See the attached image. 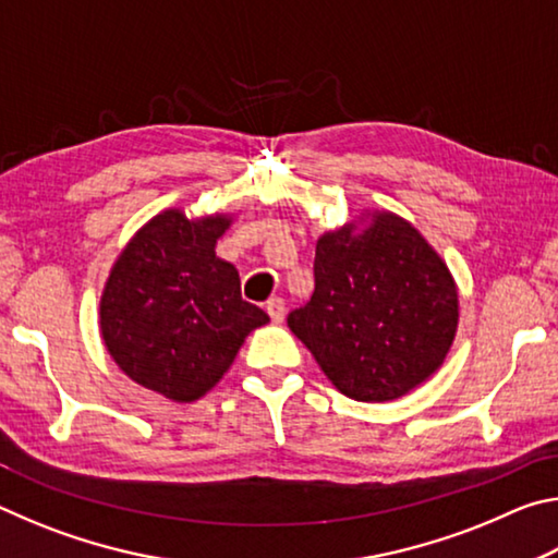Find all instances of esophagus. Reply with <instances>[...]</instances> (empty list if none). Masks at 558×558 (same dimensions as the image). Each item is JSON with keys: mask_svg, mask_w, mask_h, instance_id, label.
<instances>
[{"mask_svg": "<svg viewBox=\"0 0 558 558\" xmlns=\"http://www.w3.org/2000/svg\"><path fill=\"white\" fill-rule=\"evenodd\" d=\"M266 310H268V315L276 325H280L282 319H286V300H282V298H270L266 302Z\"/></svg>", "mask_w": 558, "mask_h": 558, "instance_id": "esophagus-1", "label": "esophagus"}]
</instances>
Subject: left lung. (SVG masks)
<instances>
[{"mask_svg":"<svg viewBox=\"0 0 558 558\" xmlns=\"http://www.w3.org/2000/svg\"><path fill=\"white\" fill-rule=\"evenodd\" d=\"M288 327L349 399L393 401L450 352L458 288L409 221L374 211L319 235L315 292Z\"/></svg>","mask_w":558,"mask_h":558,"instance_id":"left-lung-1","label":"left lung"}]
</instances>
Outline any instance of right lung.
<instances>
[{
	"instance_id": "right-lung-1",
	"label": "right lung",
	"mask_w": 558,
	"mask_h": 558,
	"mask_svg": "<svg viewBox=\"0 0 558 558\" xmlns=\"http://www.w3.org/2000/svg\"><path fill=\"white\" fill-rule=\"evenodd\" d=\"M229 214L186 219L167 209L132 235L100 295V335L122 372L177 403L202 399L268 315L241 298V278L216 256Z\"/></svg>"
}]
</instances>
